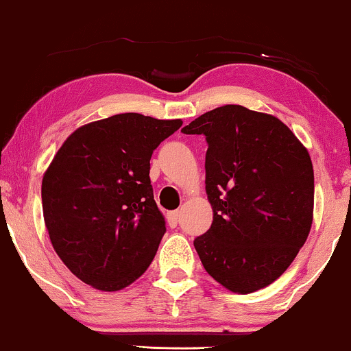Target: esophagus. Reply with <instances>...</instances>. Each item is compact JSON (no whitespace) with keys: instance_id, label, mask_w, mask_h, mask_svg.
<instances>
[{"instance_id":"34e87169","label":"esophagus","mask_w":351,"mask_h":351,"mask_svg":"<svg viewBox=\"0 0 351 351\" xmlns=\"http://www.w3.org/2000/svg\"><path fill=\"white\" fill-rule=\"evenodd\" d=\"M179 219H180L179 210H172V213L167 214V222H169L172 228L177 227V223H179Z\"/></svg>"}]
</instances>
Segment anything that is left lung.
Here are the masks:
<instances>
[{
	"label": "left lung",
	"instance_id": "1",
	"mask_svg": "<svg viewBox=\"0 0 351 351\" xmlns=\"http://www.w3.org/2000/svg\"><path fill=\"white\" fill-rule=\"evenodd\" d=\"M204 136L213 225L195 238L206 271L249 294L287 270L313 222L315 177L306 148L267 113L223 105L182 129Z\"/></svg>",
	"mask_w": 351,
	"mask_h": 351
}]
</instances>
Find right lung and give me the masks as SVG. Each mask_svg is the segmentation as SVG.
<instances>
[{
    "label": "right lung",
    "mask_w": 351,
    "mask_h": 351,
    "mask_svg": "<svg viewBox=\"0 0 351 351\" xmlns=\"http://www.w3.org/2000/svg\"><path fill=\"white\" fill-rule=\"evenodd\" d=\"M180 126V119L114 114L76 129L47 167L46 228L57 256L86 285L119 291L150 267L166 233L150 160Z\"/></svg>",
    "instance_id": "1"
}]
</instances>
